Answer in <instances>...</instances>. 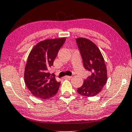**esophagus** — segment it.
<instances>
[{
  "instance_id": "34e87169",
  "label": "esophagus",
  "mask_w": 132,
  "mask_h": 132,
  "mask_svg": "<svg viewBox=\"0 0 132 132\" xmlns=\"http://www.w3.org/2000/svg\"><path fill=\"white\" fill-rule=\"evenodd\" d=\"M71 78V76H65L64 77V79H70Z\"/></svg>"
}]
</instances>
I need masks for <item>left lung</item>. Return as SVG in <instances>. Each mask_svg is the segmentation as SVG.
Wrapping results in <instances>:
<instances>
[{
    "instance_id": "obj_1",
    "label": "left lung",
    "mask_w": 132,
    "mask_h": 132,
    "mask_svg": "<svg viewBox=\"0 0 132 132\" xmlns=\"http://www.w3.org/2000/svg\"><path fill=\"white\" fill-rule=\"evenodd\" d=\"M82 58L85 69L91 75L78 88V93L87 97H93L102 91L107 81V72L101 52L95 44L84 37L76 39Z\"/></svg>"
}]
</instances>
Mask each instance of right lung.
I'll return each instance as SVG.
<instances>
[{"label": "right lung", "instance_id": "1", "mask_svg": "<svg viewBox=\"0 0 132 132\" xmlns=\"http://www.w3.org/2000/svg\"><path fill=\"white\" fill-rule=\"evenodd\" d=\"M65 40V37L46 39L37 43L30 51L25 68L24 80L34 96L46 100L57 93L61 82L48 70L53 65Z\"/></svg>", "mask_w": 132, "mask_h": 132}]
</instances>
